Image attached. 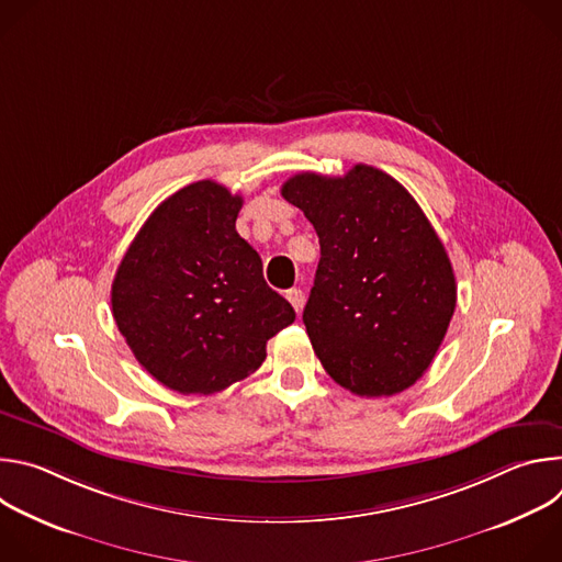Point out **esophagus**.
Here are the masks:
<instances>
[{"instance_id":"1","label":"esophagus","mask_w":562,"mask_h":562,"mask_svg":"<svg viewBox=\"0 0 562 562\" xmlns=\"http://www.w3.org/2000/svg\"><path fill=\"white\" fill-rule=\"evenodd\" d=\"M286 300L291 302V306L295 308V313L302 311V304H304V293H302V289H291V291H286Z\"/></svg>"}]
</instances>
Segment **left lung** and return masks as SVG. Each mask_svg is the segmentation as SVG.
<instances>
[{
  "label": "left lung",
  "instance_id": "obj_1",
  "mask_svg": "<svg viewBox=\"0 0 562 562\" xmlns=\"http://www.w3.org/2000/svg\"><path fill=\"white\" fill-rule=\"evenodd\" d=\"M319 237L302 313L325 371L356 395L409 389L436 358L456 308V278L412 193L380 169L297 173L282 184Z\"/></svg>",
  "mask_w": 562,
  "mask_h": 562
}]
</instances>
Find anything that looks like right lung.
Here are the masks:
<instances>
[{"label": "right lung", "mask_w": 562, "mask_h": 562, "mask_svg": "<svg viewBox=\"0 0 562 562\" xmlns=\"http://www.w3.org/2000/svg\"><path fill=\"white\" fill-rule=\"evenodd\" d=\"M239 209L243 195L213 180L180 189L148 215L111 286L113 317L137 362L184 395L245 380L265 362L267 340L295 319L237 235Z\"/></svg>", "instance_id": "add662e5"}]
</instances>
